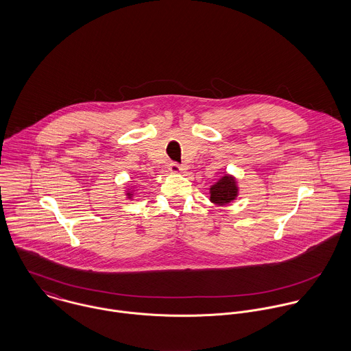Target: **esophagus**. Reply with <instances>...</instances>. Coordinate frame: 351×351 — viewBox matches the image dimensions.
Here are the masks:
<instances>
[{
    "mask_svg": "<svg viewBox=\"0 0 351 351\" xmlns=\"http://www.w3.org/2000/svg\"><path fill=\"white\" fill-rule=\"evenodd\" d=\"M169 170H170V173H173V174H181V173H184V171L186 170V167H185V166H180L178 163H170Z\"/></svg>",
    "mask_w": 351,
    "mask_h": 351,
    "instance_id": "34e87169",
    "label": "esophagus"
}]
</instances>
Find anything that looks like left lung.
Instances as JSON below:
<instances>
[{
	"mask_svg": "<svg viewBox=\"0 0 351 351\" xmlns=\"http://www.w3.org/2000/svg\"><path fill=\"white\" fill-rule=\"evenodd\" d=\"M239 196V186L232 174L226 173L209 186V200L216 205H227Z\"/></svg>",
	"mask_w": 351,
	"mask_h": 351,
	"instance_id": "8db88e82",
	"label": "left lung"
}]
</instances>
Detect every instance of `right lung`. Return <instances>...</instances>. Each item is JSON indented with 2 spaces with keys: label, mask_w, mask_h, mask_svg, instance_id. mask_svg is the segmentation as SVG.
Segmentation results:
<instances>
[{
  "label": "right lung",
  "mask_w": 351,
  "mask_h": 351,
  "mask_svg": "<svg viewBox=\"0 0 351 351\" xmlns=\"http://www.w3.org/2000/svg\"><path fill=\"white\" fill-rule=\"evenodd\" d=\"M135 192H136V189H135V188H128V189L125 191V197H127L128 200H132V199H134Z\"/></svg>",
  "instance_id": "obj_1"
}]
</instances>
